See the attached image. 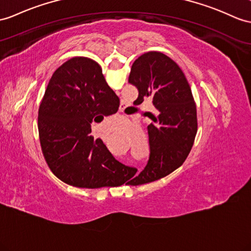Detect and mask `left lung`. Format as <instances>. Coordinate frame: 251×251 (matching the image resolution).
<instances>
[{"instance_id": "left-lung-1", "label": "left lung", "mask_w": 251, "mask_h": 251, "mask_svg": "<svg viewBox=\"0 0 251 251\" xmlns=\"http://www.w3.org/2000/svg\"><path fill=\"white\" fill-rule=\"evenodd\" d=\"M129 83L138 89L137 101L151 97L155 107L148 126L150 156L140 174L130 168L126 184L139 185L172 174L186 160L197 134L196 103L184 73L161 52H147L133 63Z\"/></svg>"}]
</instances>
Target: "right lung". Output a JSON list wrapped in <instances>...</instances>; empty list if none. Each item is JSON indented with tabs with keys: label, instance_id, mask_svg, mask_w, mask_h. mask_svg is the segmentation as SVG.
Returning <instances> with one entry per match:
<instances>
[{
	"label": "right lung",
	"instance_id": "obj_1",
	"mask_svg": "<svg viewBox=\"0 0 251 251\" xmlns=\"http://www.w3.org/2000/svg\"><path fill=\"white\" fill-rule=\"evenodd\" d=\"M118 107L119 98L95 60L73 57L53 73L39 106L38 131L46 162L59 180L81 188L124 184L126 167L90 135L94 118Z\"/></svg>",
	"mask_w": 251,
	"mask_h": 251
}]
</instances>
